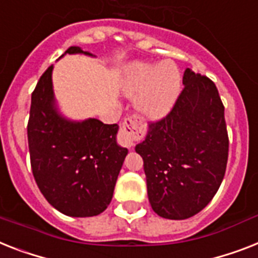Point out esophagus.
Masks as SVG:
<instances>
[{"label":"esophagus","mask_w":258,"mask_h":258,"mask_svg":"<svg viewBox=\"0 0 258 258\" xmlns=\"http://www.w3.org/2000/svg\"><path fill=\"white\" fill-rule=\"evenodd\" d=\"M142 125L138 122V119L134 116L125 118L120 125V135H119V143L123 147L131 148L138 140L142 138Z\"/></svg>","instance_id":"esophagus-1"}]
</instances>
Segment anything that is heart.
Listing matches in <instances>:
<instances>
[{
  "label": "heart",
  "mask_w": 258,
  "mask_h": 258,
  "mask_svg": "<svg viewBox=\"0 0 258 258\" xmlns=\"http://www.w3.org/2000/svg\"><path fill=\"white\" fill-rule=\"evenodd\" d=\"M180 71L172 62L134 63L125 73L123 90L136 95L135 106L148 118H156L172 107L180 93Z\"/></svg>",
  "instance_id": "heart-1"
}]
</instances>
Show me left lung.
Instances as JSON below:
<instances>
[{
	"label": "left lung",
	"instance_id": "left-lung-1",
	"mask_svg": "<svg viewBox=\"0 0 258 258\" xmlns=\"http://www.w3.org/2000/svg\"><path fill=\"white\" fill-rule=\"evenodd\" d=\"M184 89L168 114L151 122L135 147L143 159L148 200L159 216H195L216 195L227 169L224 104L208 77L184 71Z\"/></svg>",
	"mask_w": 258,
	"mask_h": 258
}]
</instances>
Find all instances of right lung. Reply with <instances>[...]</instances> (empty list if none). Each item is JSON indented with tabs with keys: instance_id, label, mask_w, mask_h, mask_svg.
I'll return each instance as SVG.
<instances>
[{
	"instance_id": "obj_1",
	"label": "right lung",
	"mask_w": 258,
	"mask_h": 258,
	"mask_svg": "<svg viewBox=\"0 0 258 258\" xmlns=\"http://www.w3.org/2000/svg\"><path fill=\"white\" fill-rule=\"evenodd\" d=\"M68 54L83 53L71 46ZM53 66L31 94L27 142L33 176L54 208L73 217L96 216L107 208L127 148L116 143L118 124L98 119L70 122L54 106Z\"/></svg>"
}]
</instances>
